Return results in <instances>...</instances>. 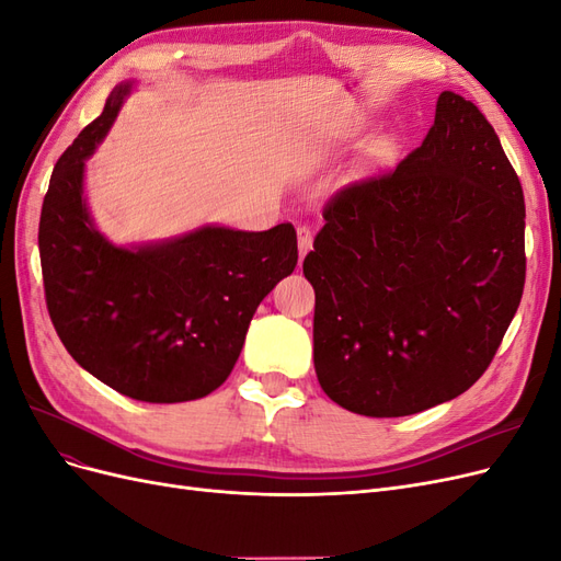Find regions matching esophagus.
Returning a JSON list of instances; mask_svg holds the SVG:
<instances>
[{
    "instance_id": "1",
    "label": "esophagus",
    "mask_w": 561,
    "mask_h": 561,
    "mask_svg": "<svg viewBox=\"0 0 561 561\" xmlns=\"http://www.w3.org/2000/svg\"><path fill=\"white\" fill-rule=\"evenodd\" d=\"M297 245H299V257H304V254L311 250V245H313V231H311V227H307V225H299L297 227Z\"/></svg>"
}]
</instances>
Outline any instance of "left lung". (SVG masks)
Returning <instances> with one entry per match:
<instances>
[{"label": "left lung", "instance_id": "obj_1", "mask_svg": "<svg viewBox=\"0 0 561 561\" xmlns=\"http://www.w3.org/2000/svg\"><path fill=\"white\" fill-rule=\"evenodd\" d=\"M304 257L316 290L313 365L330 400L407 416L478 381L524 293V194L470 100L437 98L393 171L339 190Z\"/></svg>", "mask_w": 561, "mask_h": 561}]
</instances>
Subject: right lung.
<instances>
[{
	"mask_svg": "<svg viewBox=\"0 0 561 561\" xmlns=\"http://www.w3.org/2000/svg\"><path fill=\"white\" fill-rule=\"evenodd\" d=\"M128 87L65 149L39 217L50 322L95 379L142 402H186L222 386L250 320L297 266L290 222L268 231L203 227L138 250L100 236L81 198L83 161L105 138Z\"/></svg>",
	"mask_w": 561,
	"mask_h": 561,
	"instance_id": "add662e5",
	"label": "right lung"
}]
</instances>
